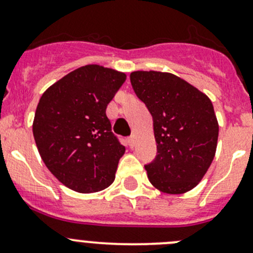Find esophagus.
Listing matches in <instances>:
<instances>
[{
    "label": "esophagus",
    "mask_w": 253,
    "mask_h": 253,
    "mask_svg": "<svg viewBox=\"0 0 253 253\" xmlns=\"http://www.w3.org/2000/svg\"><path fill=\"white\" fill-rule=\"evenodd\" d=\"M127 143H128V145L129 147H133V143H134V137L133 136H131V137H128V138H127Z\"/></svg>",
    "instance_id": "obj_1"
}]
</instances>
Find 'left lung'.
Returning a JSON list of instances; mask_svg holds the SVG:
<instances>
[{
  "mask_svg": "<svg viewBox=\"0 0 253 253\" xmlns=\"http://www.w3.org/2000/svg\"><path fill=\"white\" fill-rule=\"evenodd\" d=\"M129 79L153 117L157 157L144 165L150 183L170 195L192 190L215 155L219 126L211 99L172 73L136 71Z\"/></svg>",
  "mask_w": 253,
  "mask_h": 253,
  "instance_id": "left-lung-1",
  "label": "left lung"
}]
</instances>
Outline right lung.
I'll return each mask as SVG.
<instances>
[{
  "label": "right lung",
  "mask_w": 253,
  "mask_h": 253,
  "mask_svg": "<svg viewBox=\"0 0 253 253\" xmlns=\"http://www.w3.org/2000/svg\"><path fill=\"white\" fill-rule=\"evenodd\" d=\"M126 75L99 65L72 71L46 89L33 122L42 162L60 182L81 193L115 180L125 147L111 132L106 106Z\"/></svg>",
  "instance_id": "right-lung-1"
}]
</instances>
